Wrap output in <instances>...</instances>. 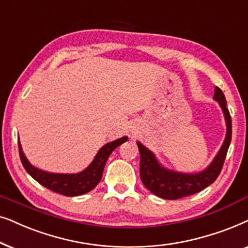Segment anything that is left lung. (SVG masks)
Wrapping results in <instances>:
<instances>
[{"label":"left lung","instance_id":"obj_1","mask_svg":"<svg viewBox=\"0 0 248 248\" xmlns=\"http://www.w3.org/2000/svg\"><path fill=\"white\" fill-rule=\"evenodd\" d=\"M214 100L219 102L227 122V135L222 146L217 152L212 163L205 170L197 173H183L168 170L161 166L152 152L137 141L140 154V179L148 190L164 200H179L199 193L210 186L222 170L226 155L232 141V117L227 108V101L223 92L219 87L214 90Z\"/></svg>","mask_w":248,"mask_h":248}]
</instances>
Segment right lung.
<instances>
[{
  "mask_svg": "<svg viewBox=\"0 0 248 248\" xmlns=\"http://www.w3.org/2000/svg\"><path fill=\"white\" fill-rule=\"evenodd\" d=\"M128 137H121L114 141L105 144L100 151L97 152L96 156L94 157L93 162L90 166L82 170L79 173L74 174H64V173H52L46 172V171L39 170L29 163L26 158L24 152H22L20 141L18 140L19 146V155H20L21 163L26 171L34 178V179L47 188V189L55 191V193L61 194L64 196H79L82 194L88 193L97 186L102 179V174L107 163L108 156L118 146L122 143L127 141Z\"/></svg>",
  "mask_w": 248,
  "mask_h": 248,
  "instance_id": "obj_1",
  "label": "right lung"
}]
</instances>
